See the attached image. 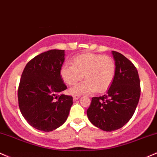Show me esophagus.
Here are the masks:
<instances>
[{"instance_id":"esophagus-1","label":"esophagus","mask_w":157,"mask_h":157,"mask_svg":"<svg viewBox=\"0 0 157 157\" xmlns=\"http://www.w3.org/2000/svg\"><path fill=\"white\" fill-rule=\"evenodd\" d=\"M80 98V95H74L73 96V101H76Z\"/></svg>"}]
</instances>
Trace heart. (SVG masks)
Here are the masks:
<instances>
[{
    "label": "heart",
    "instance_id": "b5f03b06",
    "mask_svg": "<svg viewBox=\"0 0 157 157\" xmlns=\"http://www.w3.org/2000/svg\"><path fill=\"white\" fill-rule=\"evenodd\" d=\"M73 65L64 64L60 70L61 78L67 85H73L86 78L70 90L71 94L104 92L111 85L116 73V64L110 56L87 53L74 58Z\"/></svg>",
    "mask_w": 157,
    "mask_h": 157
}]
</instances>
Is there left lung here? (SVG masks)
Masks as SVG:
<instances>
[{"label":"left lung","instance_id":"8db88e82","mask_svg":"<svg viewBox=\"0 0 157 157\" xmlns=\"http://www.w3.org/2000/svg\"><path fill=\"white\" fill-rule=\"evenodd\" d=\"M116 73L105 95L92 98L87 110L93 125L105 131L122 128L134 113L140 97V80L136 67L125 56L112 51Z\"/></svg>","mask_w":157,"mask_h":157}]
</instances>
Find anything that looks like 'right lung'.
Masks as SVG:
<instances>
[{
  "instance_id": "add662e5",
  "label": "right lung",
  "mask_w": 157,
  "mask_h": 157,
  "mask_svg": "<svg viewBox=\"0 0 157 157\" xmlns=\"http://www.w3.org/2000/svg\"><path fill=\"white\" fill-rule=\"evenodd\" d=\"M64 50L40 53L26 65L17 90L18 105L26 121L41 131L59 128L67 119L73 97L61 94L67 89L60 74Z\"/></svg>"
}]
</instances>
